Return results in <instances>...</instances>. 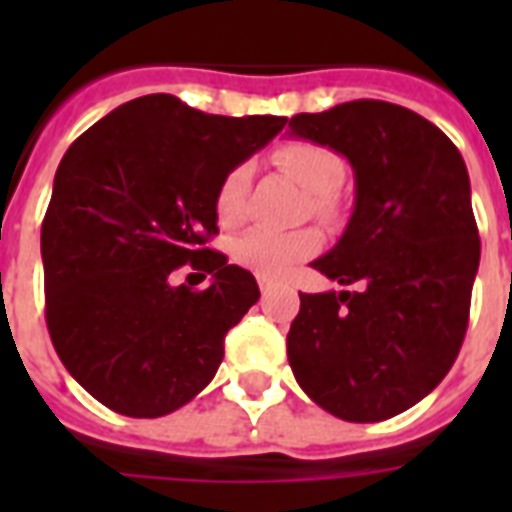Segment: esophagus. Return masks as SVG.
I'll use <instances>...</instances> for the list:
<instances>
[{
  "instance_id": "esophagus-1",
  "label": "esophagus",
  "mask_w": 512,
  "mask_h": 512,
  "mask_svg": "<svg viewBox=\"0 0 512 512\" xmlns=\"http://www.w3.org/2000/svg\"><path fill=\"white\" fill-rule=\"evenodd\" d=\"M257 284H260V292H263V297L268 295V292H271V289H273V281L271 279H263V276L257 279Z\"/></svg>"
}]
</instances>
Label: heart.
<instances>
[{
	"label": "heart",
	"mask_w": 512,
	"mask_h": 512,
	"mask_svg": "<svg viewBox=\"0 0 512 512\" xmlns=\"http://www.w3.org/2000/svg\"><path fill=\"white\" fill-rule=\"evenodd\" d=\"M273 162L279 164L289 177H295L311 196H316L313 204L319 212H329L332 196L340 191L342 180H345V162L332 148L295 140V143H284V146L276 148ZM249 177H252L249 164H236L225 172V177L217 185L215 212L220 225H225V228L241 223V217H244ZM319 247L321 236L311 228H303V231L252 228L233 241L231 257L233 263L263 276V279H281L292 265L316 255Z\"/></svg>",
	"instance_id": "obj_1"
}]
</instances>
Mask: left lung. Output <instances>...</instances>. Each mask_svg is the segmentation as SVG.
I'll use <instances>...</instances> for the list:
<instances>
[{
	"mask_svg": "<svg viewBox=\"0 0 512 512\" xmlns=\"http://www.w3.org/2000/svg\"><path fill=\"white\" fill-rule=\"evenodd\" d=\"M289 135L353 167V215L311 265L358 287L300 295L289 366L329 414L388 420L444 380L465 340L481 260L468 167L436 124L385 100L297 114Z\"/></svg>",
	"mask_w": 512,
	"mask_h": 512,
	"instance_id": "obj_1",
	"label": "left lung"
}]
</instances>
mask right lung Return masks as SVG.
I'll use <instances>...</instances> for the list:
<instances>
[{
    "mask_svg": "<svg viewBox=\"0 0 512 512\" xmlns=\"http://www.w3.org/2000/svg\"><path fill=\"white\" fill-rule=\"evenodd\" d=\"M284 124L146 95L71 143L42 223L44 316L68 374L103 406L164 417L212 382L228 329L260 297L252 273L204 247L217 185ZM188 262L213 276L207 290L171 284Z\"/></svg>",
    "mask_w": 512,
    "mask_h": 512,
    "instance_id": "right-lung-1",
    "label": "right lung"
}]
</instances>
